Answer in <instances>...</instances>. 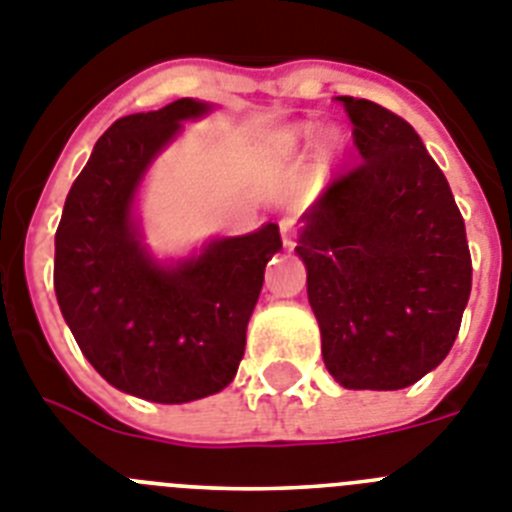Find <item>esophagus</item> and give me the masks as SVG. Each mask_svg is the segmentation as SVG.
Wrapping results in <instances>:
<instances>
[{"instance_id": "34e87169", "label": "esophagus", "mask_w": 512, "mask_h": 512, "mask_svg": "<svg viewBox=\"0 0 512 512\" xmlns=\"http://www.w3.org/2000/svg\"><path fill=\"white\" fill-rule=\"evenodd\" d=\"M281 237H283V244H286L288 250H293V221H288V219H283L281 221Z\"/></svg>"}]
</instances>
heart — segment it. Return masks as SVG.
Segmentation results:
<instances>
[{
  "label": "heart",
  "instance_id": "obj_1",
  "mask_svg": "<svg viewBox=\"0 0 512 512\" xmlns=\"http://www.w3.org/2000/svg\"><path fill=\"white\" fill-rule=\"evenodd\" d=\"M317 131L319 128L314 126V123H299V126H291L281 136V146L286 151H296V149H301V146H309L311 141L317 139ZM322 151H324V157H332V154H337V151H340V139H337L335 133H330V136L324 139Z\"/></svg>",
  "mask_w": 512,
  "mask_h": 512
}]
</instances>
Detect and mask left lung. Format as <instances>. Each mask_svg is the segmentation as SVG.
<instances>
[{"mask_svg":"<svg viewBox=\"0 0 512 512\" xmlns=\"http://www.w3.org/2000/svg\"><path fill=\"white\" fill-rule=\"evenodd\" d=\"M337 100L363 162L301 216L296 255L332 379L404 389L459 335L471 293L464 219L410 123L371 100Z\"/></svg>","mask_w":512,"mask_h":512,"instance_id":"obj_1","label":"left lung"}]
</instances>
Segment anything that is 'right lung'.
<instances>
[{
    "label": "right lung",
    "instance_id": "right-lung-1",
    "mask_svg": "<svg viewBox=\"0 0 512 512\" xmlns=\"http://www.w3.org/2000/svg\"><path fill=\"white\" fill-rule=\"evenodd\" d=\"M213 102H170L126 115L102 133L66 195L56 229L53 288L84 358L115 389L159 404L211 397L237 376L247 322L278 224L208 239L180 260H159L136 213L141 182L185 121Z\"/></svg>",
    "mask_w": 512,
    "mask_h": 512
}]
</instances>
